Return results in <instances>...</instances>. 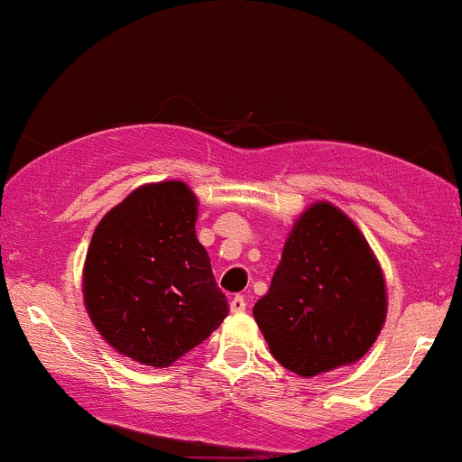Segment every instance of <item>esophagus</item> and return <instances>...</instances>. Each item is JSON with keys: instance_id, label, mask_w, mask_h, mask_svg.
I'll use <instances>...</instances> for the list:
<instances>
[{"instance_id": "1", "label": "esophagus", "mask_w": 462, "mask_h": 462, "mask_svg": "<svg viewBox=\"0 0 462 462\" xmlns=\"http://www.w3.org/2000/svg\"><path fill=\"white\" fill-rule=\"evenodd\" d=\"M245 306H247V301H245V298H243V295H235V298L230 300V310L232 312H243V310H245Z\"/></svg>"}]
</instances>
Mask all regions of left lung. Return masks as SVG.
<instances>
[{"label":"left lung","instance_id":"obj_1","mask_svg":"<svg viewBox=\"0 0 462 462\" xmlns=\"http://www.w3.org/2000/svg\"><path fill=\"white\" fill-rule=\"evenodd\" d=\"M254 319L273 358L301 378L369 352L386 319V284L367 238L343 210L317 201L301 213Z\"/></svg>","mask_w":462,"mask_h":462}]
</instances>
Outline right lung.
<instances>
[{"instance_id":"add662e5","label":"right lung","mask_w":462,"mask_h":462,"mask_svg":"<svg viewBox=\"0 0 462 462\" xmlns=\"http://www.w3.org/2000/svg\"><path fill=\"white\" fill-rule=\"evenodd\" d=\"M195 221L198 198L187 184H145L106 213L88 245V317L106 343L147 367L176 363L230 310Z\"/></svg>"}]
</instances>
